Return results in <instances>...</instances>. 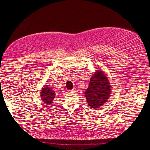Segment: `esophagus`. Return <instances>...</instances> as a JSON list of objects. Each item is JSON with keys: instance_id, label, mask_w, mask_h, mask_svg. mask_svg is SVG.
I'll use <instances>...</instances> for the list:
<instances>
[{"instance_id": "1", "label": "esophagus", "mask_w": 150, "mask_h": 150, "mask_svg": "<svg viewBox=\"0 0 150 150\" xmlns=\"http://www.w3.org/2000/svg\"><path fill=\"white\" fill-rule=\"evenodd\" d=\"M76 90H75V89H72V90H69V93H76Z\"/></svg>"}]
</instances>
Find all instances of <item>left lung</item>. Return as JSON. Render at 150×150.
I'll return each mask as SVG.
<instances>
[{
	"mask_svg": "<svg viewBox=\"0 0 150 150\" xmlns=\"http://www.w3.org/2000/svg\"><path fill=\"white\" fill-rule=\"evenodd\" d=\"M111 90V85L104 72L96 70L85 92V97L91 108L98 109L102 106L110 97Z\"/></svg>",
	"mask_w": 150,
	"mask_h": 150,
	"instance_id": "1",
	"label": "left lung"
}]
</instances>
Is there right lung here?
<instances>
[{
	"label": "right lung",
	"mask_w": 150,
	"mask_h": 150,
	"mask_svg": "<svg viewBox=\"0 0 150 150\" xmlns=\"http://www.w3.org/2000/svg\"><path fill=\"white\" fill-rule=\"evenodd\" d=\"M40 93L41 100L43 101V103L48 104V105L52 103L56 96L54 91L50 88V87H49V85H45L44 88H42Z\"/></svg>",
	"instance_id": "1"
}]
</instances>
